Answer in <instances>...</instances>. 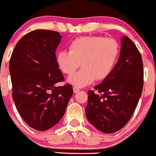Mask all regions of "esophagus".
<instances>
[{"mask_svg":"<svg viewBox=\"0 0 156 156\" xmlns=\"http://www.w3.org/2000/svg\"><path fill=\"white\" fill-rule=\"evenodd\" d=\"M73 92H74V93L78 92V91H80V89H79L78 87H76V86H73Z\"/></svg>","mask_w":156,"mask_h":156,"instance_id":"obj_1","label":"esophagus"}]
</instances>
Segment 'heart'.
<instances>
[{
	"mask_svg": "<svg viewBox=\"0 0 156 156\" xmlns=\"http://www.w3.org/2000/svg\"><path fill=\"white\" fill-rule=\"evenodd\" d=\"M69 51L56 54V63L61 71L70 75L80 66L83 68L68 78L70 84L84 87L95 80L106 79L113 71L119 55V44L113 38L87 36L70 43Z\"/></svg>",
	"mask_w": 156,
	"mask_h": 156,
	"instance_id": "1",
	"label": "heart"
}]
</instances>
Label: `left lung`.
I'll list each match as a JSON object with an SVG mask.
<instances>
[{
  "mask_svg": "<svg viewBox=\"0 0 156 156\" xmlns=\"http://www.w3.org/2000/svg\"><path fill=\"white\" fill-rule=\"evenodd\" d=\"M144 86V65L134 43L121 38V50L113 71L94 90L88 91L86 115L89 122L106 134L119 131L129 121Z\"/></svg>",
  "mask_w": 156,
  "mask_h": 156,
  "instance_id": "obj_1",
  "label": "left lung"
}]
</instances>
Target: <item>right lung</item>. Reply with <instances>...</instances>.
Wrapping results in <instances>:
<instances>
[{"label":"right lung","mask_w":156,"mask_h":156,"mask_svg":"<svg viewBox=\"0 0 156 156\" xmlns=\"http://www.w3.org/2000/svg\"><path fill=\"white\" fill-rule=\"evenodd\" d=\"M62 36L57 31L38 29L22 37L9 60L12 99L24 121L37 131L55 126L63 117L73 88L65 81L55 60Z\"/></svg>","instance_id":"right-lung-1"}]
</instances>
